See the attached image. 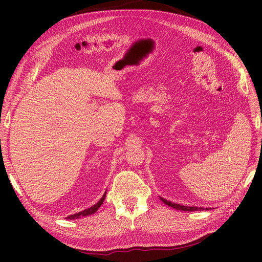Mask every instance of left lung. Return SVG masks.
<instances>
[{
	"label": "left lung",
	"mask_w": 262,
	"mask_h": 262,
	"mask_svg": "<svg viewBox=\"0 0 262 262\" xmlns=\"http://www.w3.org/2000/svg\"><path fill=\"white\" fill-rule=\"evenodd\" d=\"M161 200L166 204L168 205V207H171L172 209H176V210H181V211H188V212H192V211H208L211 210L210 208H198V207H187V205H181V204H177V203H173L170 201H167L164 198H161Z\"/></svg>",
	"instance_id": "1"
}]
</instances>
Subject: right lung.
<instances>
[{
    "mask_svg": "<svg viewBox=\"0 0 262 262\" xmlns=\"http://www.w3.org/2000/svg\"><path fill=\"white\" fill-rule=\"evenodd\" d=\"M105 198H106V192L104 193V195L101 196V199H100L96 204H94L93 207H91V208H89V209H86V210H84V211H82V212L75 213V214H73V215H69L67 219H68V220H74V219H80V217H82V216H87V215H91V214H94L95 212H96V211L100 208V205L102 204V202H104Z\"/></svg>",
    "mask_w": 262,
    "mask_h": 262,
    "instance_id": "1",
    "label": "right lung"
}]
</instances>
